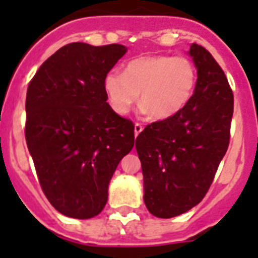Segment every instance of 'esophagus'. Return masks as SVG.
I'll return each mask as SVG.
<instances>
[{"mask_svg": "<svg viewBox=\"0 0 258 258\" xmlns=\"http://www.w3.org/2000/svg\"><path fill=\"white\" fill-rule=\"evenodd\" d=\"M142 131H143V125L139 124V123H135V125H134V133H135V137H138Z\"/></svg>", "mask_w": 258, "mask_h": 258, "instance_id": "esophagus-1", "label": "esophagus"}]
</instances>
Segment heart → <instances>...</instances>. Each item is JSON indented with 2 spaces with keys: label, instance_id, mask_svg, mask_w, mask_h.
Instances as JSON below:
<instances>
[{
  "label": "heart",
  "instance_id": "b5f03b06",
  "mask_svg": "<svg viewBox=\"0 0 258 258\" xmlns=\"http://www.w3.org/2000/svg\"><path fill=\"white\" fill-rule=\"evenodd\" d=\"M197 84V70L187 57L167 54L143 56L130 61L123 74L109 72L104 78V91L109 105L124 115L138 100L142 109L154 119L175 116L191 99Z\"/></svg>",
  "mask_w": 258,
  "mask_h": 258
}]
</instances>
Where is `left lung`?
<instances>
[{"mask_svg":"<svg viewBox=\"0 0 258 258\" xmlns=\"http://www.w3.org/2000/svg\"><path fill=\"white\" fill-rule=\"evenodd\" d=\"M197 70L191 99L180 112L151 123L137 138L143 201L158 218L188 212L206 196L226 154L233 93L224 71L204 46L188 50Z\"/></svg>","mask_w":258,"mask_h":258,"instance_id":"8db88e82","label":"left lung"}]
</instances>
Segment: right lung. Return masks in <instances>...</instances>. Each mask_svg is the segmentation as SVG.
<instances>
[{
    "instance_id": "obj_1",
    "label": "right lung",
    "mask_w": 258,
    "mask_h": 258,
    "mask_svg": "<svg viewBox=\"0 0 258 258\" xmlns=\"http://www.w3.org/2000/svg\"><path fill=\"white\" fill-rule=\"evenodd\" d=\"M125 52L120 44L72 42L28 87V150L45 197L71 218L88 220L104 209L109 180L134 147L133 121L111 108L104 91V78Z\"/></svg>"
}]
</instances>
